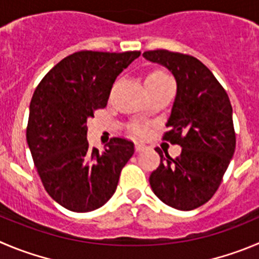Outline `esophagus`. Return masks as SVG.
<instances>
[{
    "mask_svg": "<svg viewBox=\"0 0 259 259\" xmlns=\"http://www.w3.org/2000/svg\"><path fill=\"white\" fill-rule=\"evenodd\" d=\"M147 148V146L146 144H143V143H139V142H137V143H135V151L137 152H141V151H144V149Z\"/></svg>",
    "mask_w": 259,
    "mask_h": 259,
    "instance_id": "esophagus-1",
    "label": "esophagus"
}]
</instances>
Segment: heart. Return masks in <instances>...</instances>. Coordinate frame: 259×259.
Returning <instances> with one entry per match:
<instances>
[{
    "label": "heart",
    "mask_w": 259,
    "mask_h": 259,
    "mask_svg": "<svg viewBox=\"0 0 259 259\" xmlns=\"http://www.w3.org/2000/svg\"><path fill=\"white\" fill-rule=\"evenodd\" d=\"M146 85L149 89V92H152L154 89L162 88V87L166 85H174V80L170 75L163 71V70H154L147 76ZM134 132L139 135H143L146 133V127L141 126V125H135Z\"/></svg>",
    "instance_id": "obj_1"
}]
</instances>
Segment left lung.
Here are the masks:
<instances>
[{
	"instance_id": "1",
	"label": "left lung",
	"mask_w": 259,
	"mask_h": 259,
	"mask_svg": "<svg viewBox=\"0 0 259 259\" xmlns=\"http://www.w3.org/2000/svg\"><path fill=\"white\" fill-rule=\"evenodd\" d=\"M143 56L175 76L178 91L163 141L183 148L171 158L157 147L161 162L149 184L165 204L190 211L213 197L233 158V107L224 87L195 57L167 50L147 51Z\"/></svg>"
}]
</instances>
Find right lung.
I'll return each mask as SVG.
<instances>
[{
    "instance_id": "right-lung-1",
    "label": "right lung",
    "mask_w": 259,
    "mask_h": 259,
    "mask_svg": "<svg viewBox=\"0 0 259 259\" xmlns=\"http://www.w3.org/2000/svg\"><path fill=\"white\" fill-rule=\"evenodd\" d=\"M141 51H79L40 80L31 97L26 142L46 192L72 212H91L110 199L134 143L112 138L100 152L87 141V118L106 107L116 78Z\"/></svg>"
}]
</instances>
